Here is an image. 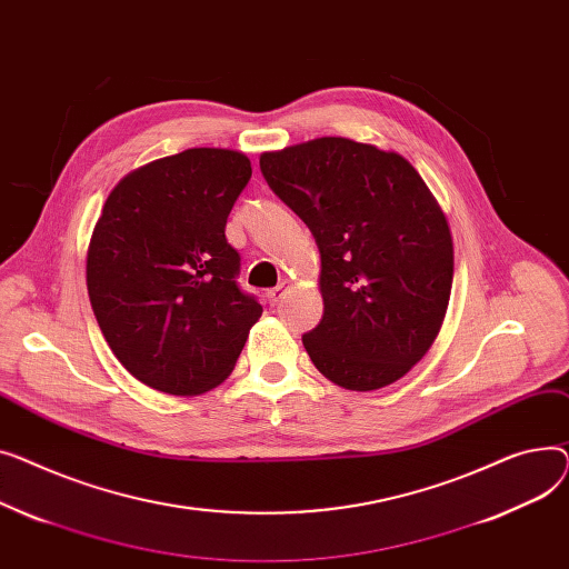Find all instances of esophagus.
I'll list each match as a JSON object with an SVG mask.
<instances>
[{
  "label": "esophagus",
  "instance_id": "1",
  "mask_svg": "<svg viewBox=\"0 0 569 569\" xmlns=\"http://www.w3.org/2000/svg\"><path fill=\"white\" fill-rule=\"evenodd\" d=\"M289 287H291V284L284 280V282H280L278 287H273V289L266 291V298H269V303H271V306H278L280 300L284 298V293L289 291Z\"/></svg>",
  "mask_w": 569,
  "mask_h": 569
}]
</instances>
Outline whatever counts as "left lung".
Masks as SVG:
<instances>
[{"mask_svg": "<svg viewBox=\"0 0 569 569\" xmlns=\"http://www.w3.org/2000/svg\"><path fill=\"white\" fill-rule=\"evenodd\" d=\"M266 183L319 246L323 317L303 336L347 390L402 379L437 340L452 289L448 220L413 164L347 138L259 156Z\"/></svg>", "mask_w": 569, "mask_h": 569, "instance_id": "obj_1", "label": "left lung"}]
</instances>
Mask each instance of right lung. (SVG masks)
<instances>
[{
    "label": "right lung",
    "mask_w": 569,
    "mask_h": 569,
    "mask_svg": "<svg viewBox=\"0 0 569 569\" xmlns=\"http://www.w3.org/2000/svg\"><path fill=\"white\" fill-rule=\"evenodd\" d=\"M250 177L241 151L186 149L126 174L103 204L89 300L119 362L153 390L190 397L222 383L261 317L224 239Z\"/></svg>",
    "instance_id": "right-lung-1"
}]
</instances>
